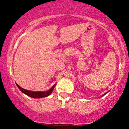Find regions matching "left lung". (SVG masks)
Segmentation results:
<instances>
[{
    "instance_id": "obj_1",
    "label": "left lung",
    "mask_w": 129,
    "mask_h": 129,
    "mask_svg": "<svg viewBox=\"0 0 129 129\" xmlns=\"http://www.w3.org/2000/svg\"><path fill=\"white\" fill-rule=\"evenodd\" d=\"M108 92H107L106 93H105V94H104V95H105V94H107V93H108Z\"/></svg>"
}]
</instances>
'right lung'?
I'll use <instances>...</instances> for the list:
<instances>
[{
    "instance_id": "obj_1",
    "label": "right lung",
    "mask_w": 129,
    "mask_h": 129,
    "mask_svg": "<svg viewBox=\"0 0 129 129\" xmlns=\"http://www.w3.org/2000/svg\"><path fill=\"white\" fill-rule=\"evenodd\" d=\"M18 88H19L20 91L21 92L24 93V94H26L27 95L29 96V97H32V98H42V97H46L49 96L51 93L52 92L54 88H55V85H54L52 88L50 89L49 91H45V92H42V91H29V90H26L25 89H23L21 87H20L19 85L16 84Z\"/></svg>"
}]
</instances>
